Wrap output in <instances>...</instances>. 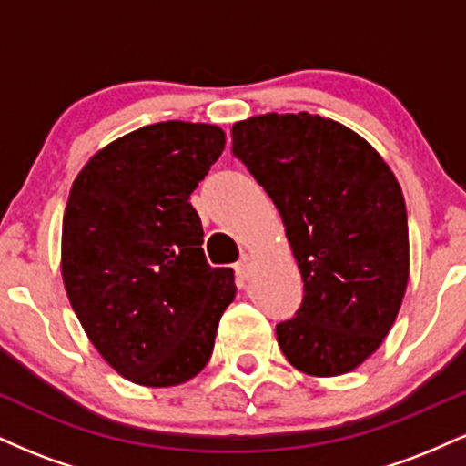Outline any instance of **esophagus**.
Wrapping results in <instances>:
<instances>
[{"label":"esophagus","instance_id":"obj_1","mask_svg":"<svg viewBox=\"0 0 466 466\" xmlns=\"http://www.w3.org/2000/svg\"><path fill=\"white\" fill-rule=\"evenodd\" d=\"M237 276L243 278V280H248V278L251 276V256L249 254L240 256V260L237 263Z\"/></svg>","mask_w":466,"mask_h":466}]
</instances>
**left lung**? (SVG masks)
<instances>
[{
  "mask_svg": "<svg viewBox=\"0 0 466 466\" xmlns=\"http://www.w3.org/2000/svg\"><path fill=\"white\" fill-rule=\"evenodd\" d=\"M232 153L280 212L304 298L276 326L311 377L355 370L383 344L410 278L408 212L390 166L330 117L265 114L232 127Z\"/></svg>",
  "mask_w": 466,
  "mask_h": 466,
  "instance_id": "8db88e82",
  "label": "left lung"
}]
</instances>
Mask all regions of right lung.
I'll use <instances>...</instances> for the list:
<instances>
[{"label":"right lung","mask_w":466,"mask_h":466,"mask_svg":"<svg viewBox=\"0 0 466 466\" xmlns=\"http://www.w3.org/2000/svg\"><path fill=\"white\" fill-rule=\"evenodd\" d=\"M223 148L217 125L157 122L106 144L69 190L61 237L69 304L103 360L137 386L199 374L237 293L229 267L208 265L190 206Z\"/></svg>","instance_id":"add662e5"}]
</instances>
